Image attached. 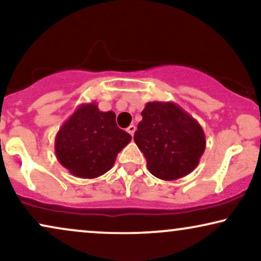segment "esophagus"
I'll return each mask as SVG.
<instances>
[{"instance_id":"1","label":"esophagus","mask_w":261,"mask_h":261,"mask_svg":"<svg viewBox=\"0 0 261 261\" xmlns=\"http://www.w3.org/2000/svg\"><path fill=\"white\" fill-rule=\"evenodd\" d=\"M126 131L131 135V136H134L135 131H136V126H135V125H130V126L126 128Z\"/></svg>"}]
</instances>
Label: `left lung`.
<instances>
[{
    "label": "left lung",
    "mask_w": 261,
    "mask_h": 261,
    "mask_svg": "<svg viewBox=\"0 0 261 261\" xmlns=\"http://www.w3.org/2000/svg\"><path fill=\"white\" fill-rule=\"evenodd\" d=\"M134 140L147 159L149 172L174 180L193 172L206 148L196 119L174 102H148Z\"/></svg>",
    "instance_id": "left-lung-1"
}]
</instances>
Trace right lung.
Listing matches in <instances>:
<instances>
[{
	"label": "right lung",
	"instance_id": "right-lung-1",
	"mask_svg": "<svg viewBox=\"0 0 261 261\" xmlns=\"http://www.w3.org/2000/svg\"><path fill=\"white\" fill-rule=\"evenodd\" d=\"M131 136L117 126L114 112H101L96 102L82 103L55 137L62 166L79 178H96L110 171Z\"/></svg>",
	"mask_w": 261,
	"mask_h": 261
}]
</instances>
